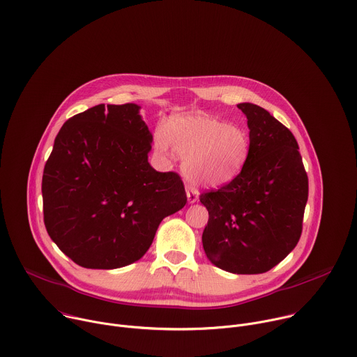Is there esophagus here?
I'll return each instance as SVG.
<instances>
[{"label":"esophagus","mask_w":357,"mask_h":357,"mask_svg":"<svg viewBox=\"0 0 357 357\" xmlns=\"http://www.w3.org/2000/svg\"><path fill=\"white\" fill-rule=\"evenodd\" d=\"M186 196H188V202L189 203H195L197 200V196H199V192L193 188H188L186 189Z\"/></svg>","instance_id":"obj_1"}]
</instances>
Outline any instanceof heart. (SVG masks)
<instances>
[{
  "mask_svg": "<svg viewBox=\"0 0 357 357\" xmlns=\"http://www.w3.org/2000/svg\"><path fill=\"white\" fill-rule=\"evenodd\" d=\"M169 139L182 162L183 176L199 188H218L231 181L241 169L248 152L245 132L205 114H188L172 120ZM157 146L168 151L164 131L157 134Z\"/></svg>",
  "mask_w": 357,
  "mask_h": 357,
  "instance_id": "b5f03b06",
  "label": "heart"
}]
</instances>
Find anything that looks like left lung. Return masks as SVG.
Instances as JSON below:
<instances>
[{
	"mask_svg": "<svg viewBox=\"0 0 357 357\" xmlns=\"http://www.w3.org/2000/svg\"><path fill=\"white\" fill-rule=\"evenodd\" d=\"M250 130L241 172L219 190L200 195L209 212L202 243L216 267L233 274H261L296 245L308 176L292 132L257 105L240 103Z\"/></svg>",
	"mask_w": 357,
	"mask_h": 357,
	"instance_id": "1",
	"label": "left lung"
}]
</instances>
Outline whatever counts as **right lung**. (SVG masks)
<instances>
[{"instance_id": "add662e5", "label": "right lung", "mask_w": 357, "mask_h": 357, "mask_svg": "<svg viewBox=\"0 0 357 357\" xmlns=\"http://www.w3.org/2000/svg\"><path fill=\"white\" fill-rule=\"evenodd\" d=\"M139 109L98 105L73 116L45 164V227L84 268L138 261L162 219L186 203L179 175L158 172L148 162L152 134Z\"/></svg>"}]
</instances>
